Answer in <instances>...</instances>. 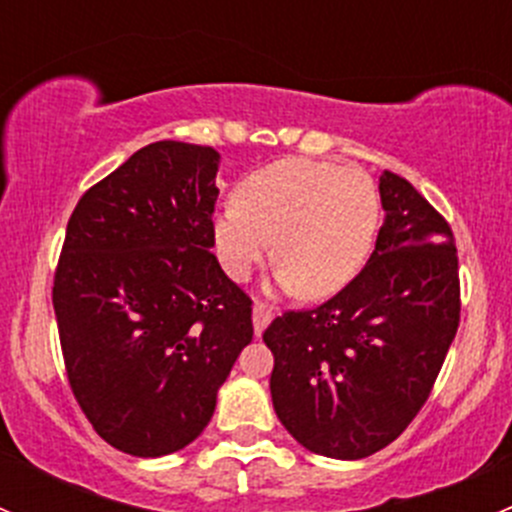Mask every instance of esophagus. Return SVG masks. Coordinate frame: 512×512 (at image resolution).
Returning <instances> with one entry per match:
<instances>
[{"label":"esophagus","instance_id":"esophagus-1","mask_svg":"<svg viewBox=\"0 0 512 512\" xmlns=\"http://www.w3.org/2000/svg\"><path fill=\"white\" fill-rule=\"evenodd\" d=\"M270 319H272V309L267 307V304L257 302L255 309H252V324H255V334H257V337H260V334L265 332L267 324H270Z\"/></svg>","mask_w":512,"mask_h":512}]
</instances>
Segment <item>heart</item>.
I'll return each mask as SVG.
<instances>
[{"label": "heart", "instance_id": "b5f03b06", "mask_svg": "<svg viewBox=\"0 0 512 512\" xmlns=\"http://www.w3.org/2000/svg\"><path fill=\"white\" fill-rule=\"evenodd\" d=\"M379 227V190L359 168L287 158L237 185V203L215 215L225 272L242 282L270 242L277 280L304 299L339 292L364 267Z\"/></svg>", "mask_w": 512, "mask_h": 512}]
</instances>
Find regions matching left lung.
<instances>
[{
	"label": "left lung",
	"instance_id": "left-lung-1",
	"mask_svg": "<svg viewBox=\"0 0 512 512\" xmlns=\"http://www.w3.org/2000/svg\"><path fill=\"white\" fill-rule=\"evenodd\" d=\"M381 225L342 292L285 312L262 339L272 404L307 451L359 461L389 446L426 404L461 319L451 225L401 175L379 178Z\"/></svg>",
	"mask_w": 512,
	"mask_h": 512
}]
</instances>
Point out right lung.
Wrapping results in <instances>:
<instances>
[{"mask_svg":"<svg viewBox=\"0 0 512 512\" xmlns=\"http://www.w3.org/2000/svg\"><path fill=\"white\" fill-rule=\"evenodd\" d=\"M220 153L158 141L81 195L54 275L66 376L106 443L180 451L252 342V299L210 252Z\"/></svg>","mask_w":512,"mask_h":512,"instance_id":"obj_1","label":"right lung"}]
</instances>
